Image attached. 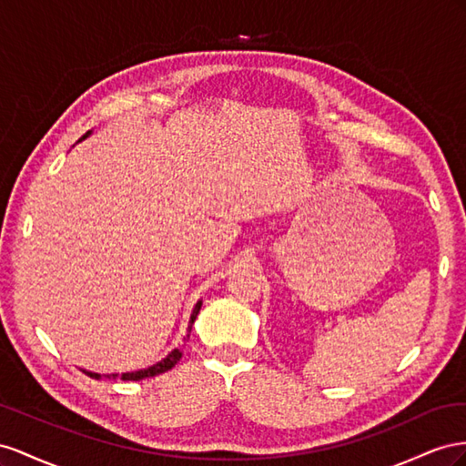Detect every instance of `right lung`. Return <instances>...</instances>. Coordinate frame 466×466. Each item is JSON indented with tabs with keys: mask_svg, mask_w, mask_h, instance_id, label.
<instances>
[{
	"mask_svg": "<svg viewBox=\"0 0 466 466\" xmlns=\"http://www.w3.org/2000/svg\"><path fill=\"white\" fill-rule=\"evenodd\" d=\"M87 135H89V132H87ZM87 135H86V137H87ZM86 137H84V138H86ZM201 304H203V302L198 300V302L195 304V309H193L191 322H189V328H187L189 334H191V328H193L195 318H197L198 310H201ZM189 334H187V338H189ZM181 355H183V351H181L179 348H176L166 359H162V361H159V363H156V365H152V367H148V369H144V370H135V373H123L121 379H123V380H142V379H148V377H156V375H159V373H166V370H169L171 367L177 365ZM84 373H86L87 377H91V379H101V375L89 373V370H84ZM115 377H116V375H113V379H115Z\"/></svg>",
	"mask_w": 466,
	"mask_h": 466,
	"instance_id": "right-lung-1",
	"label": "right lung"
}]
</instances>
